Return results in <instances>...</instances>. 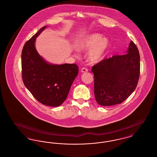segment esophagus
I'll return each mask as SVG.
<instances>
[{
	"mask_svg": "<svg viewBox=\"0 0 157 157\" xmlns=\"http://www.w3.org/2000/svg\"><path fill=\"white\" fill-rule=\"evenodd\" d=\"M81 71L82 73H85V72H87L88 71V69L87 68H85V67H82Z\"/></svg>",
	"mask_w": 157,
	"mask_h": 157,
	"instance_id": "34e87169",
	"label": "esophagus"
}]
</instances>
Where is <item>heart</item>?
<instances>
[{"label":"heart","instance_id":"b5f03b06","mask_svg":"<svg viewBox=\"0 0 157 157\" xmlns=\"http://www.w3.org/2000/svg\"><path fill=\"white\" fill-rule=\"evenodd\" d=\"M110 45L109 40L100 33H94L81 39L77 43L79 51L89 49L87 58L92 62H98L103 59Z\"/></svg>","mask_w":157,"mask_h":157}]
</instances>
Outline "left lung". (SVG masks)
I'll use <instances>...</instances> for the list:
<instances>
[{
    "instance_id": "left-lung-1",
    "label": "left lung",
    "mask_w": 157,
    "mask_h": 157,
    "mask_svg": "<svg viewBox=\"0 0 157 157\" xmlns=\"http://www.w3.org/2000/svg\"><path fill=\"white\" fill-rule=\"evenodd\" d=\"M126 52L102 60L92 68L94 74V94L98 104H119L135 90L140 77V56L132 41Z\"/></svg>"
}]
</instances>
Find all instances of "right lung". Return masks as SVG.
<instances>
[{
  "label": "right lung",
  "instance_id": "1",
  "mask_svg": "<svg viewBox=\"0 0 157 157\" xmlns=\"http://www.w3.org/2000/svg\"><path fill=\"white\" fill-rule=\"evenodd\" d=\"M47 27L40 29L23 48V82L39 102L58 106L67 99L79 69L74 63H50L38 53L35 48L36 39Z\"/></svg>",
  "mask_w": 157,
  "mask_h": 157
}]
</instances>
